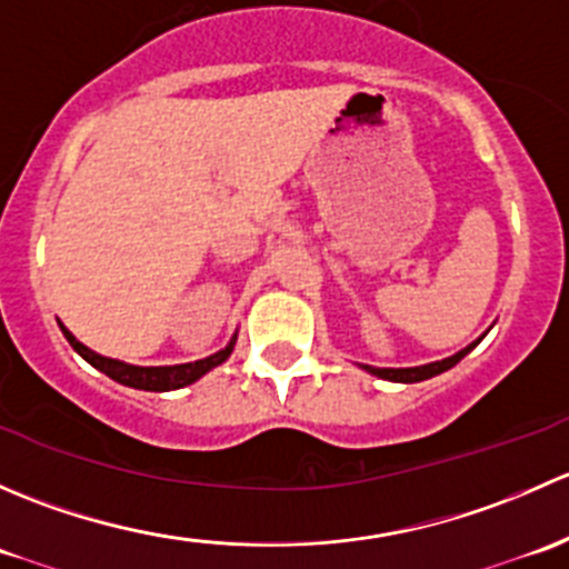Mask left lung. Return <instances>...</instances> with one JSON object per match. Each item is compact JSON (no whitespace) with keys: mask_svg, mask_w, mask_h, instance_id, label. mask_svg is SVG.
<instances>
[{"mask_svg":"<svg viewBox=\"0 0 569 569\" xmlns=\"http://www.w3.org/2000/svg\"><path fill=\"white\" fill-rule=\"evenodd\" d=\"M479 341L468 343V347L460 349L457 355H451V358L435 360V363H427V366H412V369H375V366H363V369L369 371V375L382 377V380H391V382H421V380H429V377H435V375H443V371H449L451 366L460 363L465 355H468Z\"/></svg>","mask_w":569,"mask_h":569,"instance_id":"obj_1","label":"left lung"}]
</instances>
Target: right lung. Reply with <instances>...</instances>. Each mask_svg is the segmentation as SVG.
<instances>
[{"label": "right lung", "instance_id": "obj_1", "mask_svg": "<svg viewBox=\"0 0 569 569\" xmlns=\"http://www.w3.org/2000/svg\"><path fill=\"white\" fill-rule=\"evenodd\" d=\"M60 330H62V336L68 338V343H71V347L77 349V352L82 355L90 366H96L99 371H104L107 377H112V380L120 382V386L140 388V391H176V388L192 386V382L200 380L206 371H211L214 366L226 363L233 352V343H237V336H233L231 343H228L226 349H220V352L209 355V358H203V360H194V363L131 366V363H123V360L104 358V355L88 349L82 341H77V336H73L71 330H66V325H60Z\"/></svg>", "mask_w": 569, "mask_h": 569}]
</instances>
